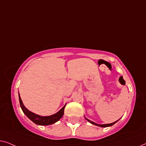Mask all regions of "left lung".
I'll return each instance as SVG.
<instances>
[{
  "label": "left lung",
  "mask_w": 146,
  "mask_h": 146,
  "mask_svg": "<svg viewBox=\"0 0 146 146\" xmlns=\"http://www.w3.org/2000/svg\"><path fill=\"white\" fill-rule=\"evenodd\" d=\"M85 118L86 119V120H88L89 121L90 123H92V124H94V125H98V126H100V127H109V126H111V125H113L115 123H116L117 121L119 120H117V121H114V122H113V123H107V124H98V123H95V122H94V121H91V120H90V119H87L86 117H85Z\"/></svg>",
  "instance_id": "left-lung-1"
}]
</instances>
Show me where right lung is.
Instances as JSON below:
<instances>
[{
    "label": "right lung",
    "instance_id": "right-lung-1",
    "mask_svg": "<svg viewBox=\"0 0 146 146\" xmlns=\"http://www.w3.org/2000/svg\"><path fill=\"white\" fill-rule=\"evenodd\" d=\"M19 96L20 105H21L22 110L23 111L24 113H25L31 120H32L34 123H36V124L40 125H48L52 124V123H54L55 122L58 121L59 119L62 118V117L63 116L66 104L60 110H59L57 113H56L55 114L49 115V116H41V115H37L36 114V113H33L32 111H29L27 108H26V107L23 104V102H22L20 94H19Z\"/></svg>",
    "mask_w": 146,
    "mask_h": 146
}]
</instances>
